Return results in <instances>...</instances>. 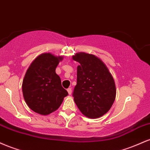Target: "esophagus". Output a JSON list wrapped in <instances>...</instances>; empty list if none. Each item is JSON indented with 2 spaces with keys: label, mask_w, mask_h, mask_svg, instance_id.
Here are the masks:
<instances>
[{
  "label": "esophagus",
  "mask_w": 150,
  "mask_h": 150,
  "mask_svg": "<svg viewBox=\"0 0 150 150\" xmlns=\"http://www.w3.org/2000/svg\"><path fill=\"white\" fill-rule=\"evenodd\" d=\"M67 91H68V94H69V95H70V94H72V89L71 88H68V89H67Z\"/></svg>",
  "instance_id": "34e87169"
}]
</instances>
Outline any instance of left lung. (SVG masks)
Listing matches in <instances>:
<instances>
[{
	"label": "left lung",
	"instance_id": "1",
	"mask_svg": "<svg viewBox=\"0 0 150 150\" xmlns=\"http://www.w3.org/2000/svg\"><path fill=\"white\" fill-rule=\"evenodd\" d=\"M73 60L80 63L77 68L74 101L84 116L100 118L109 111L116 99L112 75L104 62L93 54L79 52L73 56Z\"/></svg>",
	"mask_w": 150,
	"mask_h": 150
}]
</instances>
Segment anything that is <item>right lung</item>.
<instances>
[{
  "label": "right lung",
  "instance_id": "obj_1",
  "mask_svg": "<svg viewBox=\"0 0 150 150\" xmlns=\"http://www.w3.org/2000/svg\"><path fill=\"white\" fill-rule=\"evenodd\" d=\"M62 56L44 53L32 61L22 81V94L26 104L34 112L46 116L60 107L68 93L62 87L56 68Z\"/></svg>",
  "mask_w": 150,
  "mask_h": 150
}]
</instances>
